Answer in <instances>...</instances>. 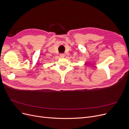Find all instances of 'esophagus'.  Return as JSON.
Here are the masks:
<instances>
[{
  "instance_id": "34e87169",
  "label": "esophagus",
  "mask_w": 129,
  "mask_h": 129,
  "mask_svg": "<svg viewBox=\"0 0 129 129\" xmlns=\"http://www.w3.org/2000/svg\"><path fill=\"white\" fill-rule=\"evenodd\" d=\"M60 56L61 58H63L64 57V54H60Z\"/></svg>"
}]
</instances>
